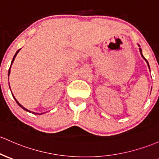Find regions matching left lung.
<instances>
[{
  "label": "left lung",
  "instance_id": "obj_1",
  "mask_svg": "<svg viewBox=\"0 0 159 159\" xmlns=\"http://www.w3.org/2000/svg\"><path fill=\"white\" fill-rule=\"evenodd\" d=\"M139 51H140V53H141V56H142V57H143V59H144V60L146 61V62H147L148 66H149V63H148L147 60H146V59H145V58H144V57H143V54H142V50H141V48H139Z\"/></svg>",
  "mask_w": 159,
  "mask_h": 159
}]
</instances>
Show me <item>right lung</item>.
<instances>
[{
	"label": "right lung",
	"mask_w": 159,
	"mask_h": 159,
	"mask_svg": "<svg viewBox=\"0 0 159 159\" xmlns=\"http://www.w3.org/2000/svg\"><path fill=\"white\" fill-rule=\"evenodd\" d=\"M20 50H17V51H16V54H15V55H14V57H13V60H12V62H11V65H12V64H13V61H14V59H15L16 56V55H17V53H19V51H20ZM11 65H10V67H11ZM10 69H9V72H8V73H9V74H10ZM14 99H15V98H14ZM15 100H16V101L17 104H18V105H19V106H20L21 108H22V109H24V110H25V111H29V112H31V111L28 110V109H25V108H24V107H23V106H22V105H21V104H20V103H19V102H18V101H17V100H16V99H15ZM31 113H33V114H35V115H41V114H42V113H40V114H39V113H35V112H33V111H32V112H31Z\"/></svg>",
	"instance_id": "1"
}]
</instances>
